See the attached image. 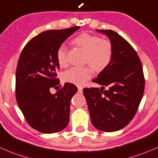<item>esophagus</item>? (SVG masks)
<instances>
[{"label": "esophagus", "mask_w": 158, "mask_h": 158, "mask_svg": "<svg viewBox=\"0 0 158 158\" xmlns=\"http://www.w3.org/2000/svg\"><path fill=\"white\" fill-rule=\"evenodd\" d=\"M78 90H79V92H82V87H78Z\"/></svg>", "instance_id": "esophagus-1"}]
</instances>
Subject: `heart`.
<instances>
[{
	"mask_svg": "<svg viewBox=\"0 0 158 158\" xmlns=\"http://www.w3.org/2000/svg\"><path fill=\"white\" fill-rule=\"evenodd\" d=\"M75 44L81 48L85 52L84 62L90 66L94 71L101 72L110 64L114 56V48L108 40L89 33L79 35L73 40ZM57 58L60 66L67 64V48L61 44L57 51ZM91 77V71L88 66L72 67L65 71L63 79L65 82L82 85Z\"/></svg>",
	"mask_w": 158,
	"mask_h": 158,
	"instance_id": "obj_1",
	"label": "heart"
}]
</instances>
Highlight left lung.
Returning <instances> with one entry per match:
<instances>
[{
	"label": "left lung",
	"mask_w": 158,
	"mask_h": 158,
	"mask_svg": "<svg viewBox=\"0 0 158 158\" xmlns=\"http://www.w3.org/2000/svg\"><path fill=\"white\" fill-rule=\"evenodd\" d=\"M97 31L109 38L114 56L93 80L102 85L101 89L86 88L83 94L93 126L104 132H114L128 125L135 115L145 90V77L140 59L127 40L113 30Z\"/></svg>",
	"instance_id": "1"
}]
</instances>
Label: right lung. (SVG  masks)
<instances>
[{
	"mask_svg": "<svg viewBox=\"0 0 158 158\" xmlns=\"http://www.w3.org/2000/svg\"><path fill=\"white\" fill-rule=\"evenodd\" d=\"M79 26L48 30L32 38L21 52L16 72V98L31 128L42 133H54L69 121L70 101L77 87L66 82L51 94L50 89L60 84L57 51Z\"/></svg>",
	"mask_w": 158,
	"mask_h": 158,
	"instance_id": "1",
	"label": "right lung"
}]
</instances>
